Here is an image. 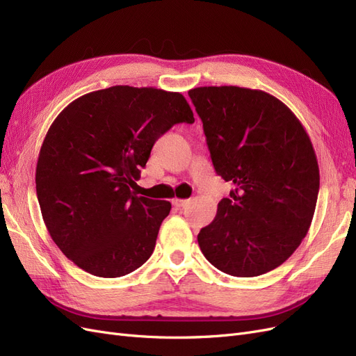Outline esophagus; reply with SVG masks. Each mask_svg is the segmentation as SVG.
Returning <instances> with one entry per match:
<instances>
[{"label":"esophagus","instance_id":"obj_1","mask_svg":"<svg viewBox=\"0 0 356 356\" xmlns=\"http://www.w3.org/2000/svg\"><path fill=\"white\" fill-rule=\"evenodd\" d=\"M172 203H174V207H177V208H186L187 204L190 203V200L188 199H174L172 200Z\"/></svg>","mask_w":356,"mask_h":356}]
</instances>
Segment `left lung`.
<instances>
[{
    "label": "left lung",
    "mask_w": 356,
    "mask_h": 356,
    "mask_svg": "<svg viewBox=\"0 0 356 356\" xmlns=\"http://www.w3.org/2000/svg\"><path fill=\"white\" fill-rule=\"evenodd\" d=\"M217 175L234 188L197 234L218 270L252 277L293 255L314 218L319 168L303 124L263 90L209 86L188 90Z\"/></svg>",
    "instance_id": "8db88e82"
}]
</instances>
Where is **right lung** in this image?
<instances>
[{
	"label": "right lung",
	"instance_id": "right-lung-1",
	"mask_svg": "<svg viewBox=\"0 0 356 356\" xmlns=\"http://www.w3.org/2000/svg\"><path fill=\"white\" fill-rule=\"evenodd\" d=\"M195 123L181 93L113 86L72 101L51 123L35 170L42 220L84 272L124 276L152 257L168 200L134 187L157 139Z\"/></svg>",
	"mask_w": 356,
	"mask_h": 356
}]
</instances>
